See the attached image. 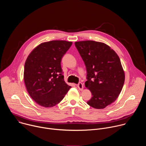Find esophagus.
Wrapping results in <instances>:
<instances>
[{"label": "esophagus", "instance_id": "obj_1", "mask_svg": "<svg viewBox=\"0 0 146 146\" xmlns=\"http://www.w3.org/2000/svg\"><path fill=\"white\" fill-rule=\"evenodd\" d=\"M77 87L79 89V90H80V91L82 90V89H83V84H82V82H79L78 84L77 85Z\"/></svg>", "mask_w": 146, "mask_h": 146}]
</instances>
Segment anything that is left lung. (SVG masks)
<instances>
[{
    "label": "left lung",
    "instance_id": "left-lung-1",
    "mask_svg": "<svg viewBox=\"0 0 146 146\" xmlns=\"http://www.w3.org/2000/svg\"><path fill=\"white\" fill-rule=\"evenodd\" d=\"M75 46L86 67L85 86L92 95L87 104L97 109L105 108L117 99L124 84L119 58L103 43L82 41L75 42Z\"/></svg>",
    "mask_w": 146,
    "mask_h": 146
}]
</instances>
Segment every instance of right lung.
<instances>
[{"mask_svg": "<svg viewBox=\"0 0 146 146\" xmlns=\"http://www.w3.org/2000/svg\"><path fill=\"white\" fill-rule=\"evenodd\" d=\"M72 44L64 40L40 44L28 56L24 78L31 97L44 108H51L64 99L71 88L64 81L62 57Z\"/></svg>", "mask_w": 146, "mask_h": 146, "instance_id": "add662e5", "label": "right lung"}]
</instances>
